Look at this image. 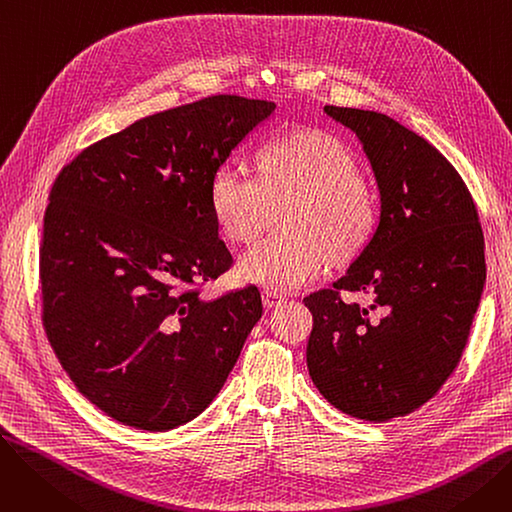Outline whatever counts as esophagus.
I'll use <instances>...</instances> for the list:
<instances>
[{
    "label": "esophagus",
    "instance_id": "34e87169",
    "mask_svg": "<svg viewBox=\"0 0 512 512\" xmlns=\"http://www.w3.org/2000/svg\"><path fill=\"white\" fill-rule=\"evenodd\" d=\"M263 305H265V309H274V307H280L284 301H286V297L284 294H280V292H276V290H263Z\"/></svg>",
    "mask_w": 512,
    "mask_h": 512
}]
</instances>
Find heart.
Returning <instances> with one entry per match:
<instances>
[{"label":"heart","instance_id":"1","mask_svg":"<svg viewBox=\"0 0 512 512\" xmlns=\"http://www.w3.org/2000/svg\"><path fill=\"white\" fill-rule=\"evenodd\" d=\"M259 178L224 168L211 182V211L220 232L249 245L274 220L267 236L238 261V276L272 290L305 286L328 263H353L378 226V197L361 174L355 151L326 130H294L257 153Z\"/></svg>","mask_w":512,"mask_h":512}]
</instances>
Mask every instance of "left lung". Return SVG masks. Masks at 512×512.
Masks as SVG:
<instances>
[{
    "mask_svg": "<svg viewBox=\"0 0 512 512\" xmlns=\"http://www.w3.org/2000/svg\"><path fill=\"white\" fill-rule=\"evenodd\" d=\"M324 112L363 145L380 220L334 290L305 299L307 367L338 411L382 423L425 405L459 365L486 284L483 232L463 178L417 132L355 107ZM340 289L372 305L342 302Z\"/></svg>",
    "mask_w": 512,
    "mask_h": 512,
    "instance_id": "left-lung-1",
    "label": "left lung"
}]
</instances>
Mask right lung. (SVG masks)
I'll list each match as a JSON object with an SVG mask.
<instances>
[{
  "label": "right lung",
  "mask_w": 512,
  "mask_h": 512,
  "mask_svg": "<svg viewBox=\"0 0 512 512\" xmlns=\"http://www.w3.org/2000/svg\"><path fill=\"white\" fill-rule=\"evenodd\" d=\"M276 103L213 95L137 120L60 172L41 245L43 326L78 392L168 432L201 415L263 313L257 286L205 301L232 265L211 182Z\"/></svg>",
  "instance_id": "right-lung-1"
}]
</instances>
